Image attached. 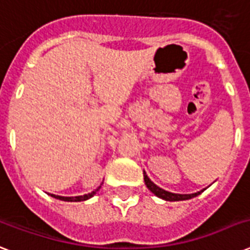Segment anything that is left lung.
<instances>
[{
	"instance_id": "8db88e82",
	"label": "left lung",
	"mask_w": 250,
	"mask_h": 250,
	"mask_svg": "<svg viewBox=\"0 0 250 250\" xmlns=\"http://www.w3.org/2000/svg\"><path fill=\"white\" fill-rule=\"evenodd\" d=\"M144 182L148 187V189H150V192L156 194L157 197L164 198L166 201H182V200H189L192 197H196L198 194L201 193V192H197V193H192V194H178V193H171V192H167V190L162 189L160 187H157L154 183L150 180V179L146 176V174L144 172Z\"/></svg>"
}]
</instances>
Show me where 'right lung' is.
I'll return each instance as SVG.
<instances>
[{"label": "right lung", "instance_id": "obj_1", "mask_svg": "<svg viewBox=\"0 0 250 250\" xmlns=\"http://www.w3.org/2000/svg\"><path fill=\"white\" fill-rule=\"evenodd\" d=\"M100 189V187H98L97 189L93 190L92 193H88V194H84V196H76V197H62V196H56V194H50L52 197L54 198H58V200H62V201H85V200H88V198L93 197V194L97 192V190Z\"/></svg>", "mask_w": 250, "mask_h": 250}]
</instances>
